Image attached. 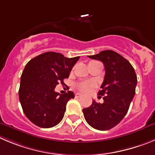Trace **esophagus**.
<instances>
[{"label":"esophagus","mask_w":155,"mask_h":155,"mask_svg":"<svg viewBox=\"0 0 155 155\" xmlns=\"http://www.w3.org/2000/svg\"><path fill=\"white\" fill-rule=\"evenodd\" d=\"M81 96H82V94H80V93L75 94V97H81Z\"/></svg>","instance_id":"1"}]
</instances>
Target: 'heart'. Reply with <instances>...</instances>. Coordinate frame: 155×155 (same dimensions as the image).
I'll use <instances>...</instances> for the list:
<instances>
[{
    "mask_svg": "<svg viewBox=\"0 0 155 155\" xmlns=\"http://www.w3.org/2000/svg\"><path fill=\"white\" fill-rule=\"evenodd\" d=\"M94 63H100L98 61H92L89 64H94ZM77 88L79 91L82 92H87L91 90L93 87H95V84L92 81H83L80 82L76 85Z\"/></svg>",
    "mask_w": 155,
    "mask_h": 155,
    "instance_id": "obj_1",
    "label": "heart"
}]
</instances>
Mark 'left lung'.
<instances>
[{
  "label": "left lung",
  "mask_w": 155,
  "mask_h": 155,
  "mask_svg": "<svg viewBox=\"0 0 155 155\" xmlns=\"http://www.w3.org/2000/svg\"><path fill=\"white\" fill-rule=\"evenodd\" d=\"M88 57L104 65V79L97 94L104 96V103L93 100L90 107L83 109L84 116L92 127L107 130L126 115L135 94L137 75L130 62L114 51L106 50Z\"/></svg>",
  "instance_id": "1"
}]
</instances>
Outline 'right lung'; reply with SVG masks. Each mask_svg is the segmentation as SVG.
I'll list each match as a JSON object with an SVG mask.
<instances>
[{
  "mask_svg": "<svg viewBox=\"0 0 155 155\" xmlns=\"http://www.w3.org/2000/svg\"><path fill=\"white\" fill-rule=\"evenodd\" d=\"M80 57L68 58L62 54L45 52L31 59L21 77L19 99L23 111L33 124L43 128L57 125L63 119L66 104L74 97L72 91H54L68 78Z\"/></svg>",
  "mask_w": 155,
  "mask_h": 155,
  "instance_id": "1",
  "label": "right lung"
}]
</instances>
